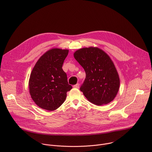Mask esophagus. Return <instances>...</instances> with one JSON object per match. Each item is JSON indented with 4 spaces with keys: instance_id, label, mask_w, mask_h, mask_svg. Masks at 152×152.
Returning <instances> with one entry per match:
<instances>
[{
    "instance_id": "obj_1",
    "label": "esophagus",
    "mask_w": 152,
    "mask_h": 152,
    "mask_svg": "<svg viewBox=\"0 0 152 152\" xmlns=\"http://www.w3.org/2000/svg\"><path fill=\"white\" fill-rule=\"evenodd\" d=\"M73 87L74 88H79V83H77V84H76V85H75L74 86H73Z\"/></svg>"
}]
</instances>
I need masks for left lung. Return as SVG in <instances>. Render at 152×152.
<instances>
[{
  "mask_svg": "<svg viewBox=\"0 0 152 152\" xmlns=\"http://www.w3.org/2000/svg\"><path fill=\"white\" fill-rule=\"evenodd\" d=\"M74 57L84 69L86 78L80 89L91 103L107 104L115 99L120 86V79L110 57L97 47L83 48Z\"/></svg>",
  "mask_w": 152,
  "mask_h": 152,
  "instance_id": "obj_1",
  "label": "left lung"
}]
</instances>
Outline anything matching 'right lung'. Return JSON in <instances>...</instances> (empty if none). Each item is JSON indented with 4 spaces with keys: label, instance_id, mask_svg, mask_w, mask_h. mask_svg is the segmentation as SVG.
Instances as JSON below:
<instances>
[{
    "label": "right lung",
    "instance_id": "right-lung-1",
    "mask_svg": "<svg viewBox=\"0 0 152 152\" xmlns=\"http://www.w3.org/2000/svg\"><path fill=\"white\" fill-rule=\"evenodd\" d=\"M68 53V49H49L40 57L31 71L29 92L35 104L43 109H57L64 102L67 92L72 88L62 69Z\"/></svg>",
    "mask_w": 152,
    "mask_h": 152
}]
</instances>
